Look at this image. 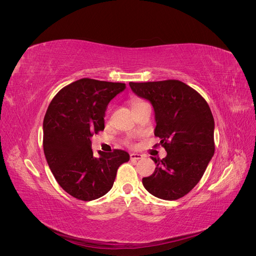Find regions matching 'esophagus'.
<instances>
[{
    "label": "esophagus",
    "mask_w": 256,
    "mask_h": 256,
    "mask_svg": "<svg viewBox=\"0 0 256 256\" xmlns=\"http://www.w3.org/2000/svg\"><path fill=\"white\" fill-rule=\"evenodd\" d=\"M143 158V156L142 154H130V159L131 160H140V159H142Z\"/></svg>",
    "instance_id": "1"
}]
</instances>
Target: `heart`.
<instances>
[{"mask_svg":"<svg viewBox=\"0 0 256 256\" xmlns=\"http://www.w3.org/2000/svg\"><path fill=\"white\" fill-rule=\"evenodd\" d=\"M146 104H147L146 102H144V100H142V99H136V100H134V104H132L134 111L136 110V109H138V108L143 106H146ZM128 143H129V142H128Z\"/></svg>","mask_w":256,"mask_h":256,"instance_id":"obj_1","label":"heart"}]
</instances>
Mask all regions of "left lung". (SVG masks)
I'll list each match as a JSON object with an SVG mask.
<instances>
[{
  "mask_svg": "<svg viewBox=\"0 0 256 256\" xmlns=\"http://www.w3.org/2000/svg\"><path fill=\"white\" fill-rule=\"evenodd\" d=\"M138 96L150 100L154 110V136L166 150L164 159H152L154 172L142 180L154 196L174 200L196 187L214 152V120L206 100L178 80L130 82Z\"/></svg>",
  "mask_w": 256,
  "mask_h": 256,
  "instance_id": "left-lung-1",
  "label": "left lung"
}]
</instances>
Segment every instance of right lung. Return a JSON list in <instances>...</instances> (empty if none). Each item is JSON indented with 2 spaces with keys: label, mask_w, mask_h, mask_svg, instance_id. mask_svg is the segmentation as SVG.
<instances>
[{
  "label": "right lung",
  "mask_w": 256,
  "mask_h": 256,
  "mask_svg": "<svg viewBox=\"0 0 256 256\" xmlns=\"http://www.w3.org/2000/svg\"><path fill=\"white\" fill-rule=\"evenodd\" d=\"M125 83L83 78L54 96L44 118V152L58 184L68 194L92 200L110 191L129 154L114 150L94 157L90 138L104 129L108 104Z\"/></svg>",
  "instance_id": "obj_1"
}]
</instances>
